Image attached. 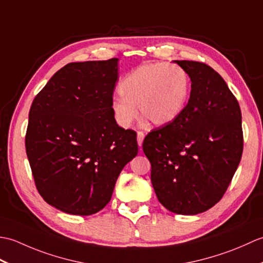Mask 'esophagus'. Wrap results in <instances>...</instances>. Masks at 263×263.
<instances>
[{
  "mask_svg": "<svg viewBox=\"0 0 263 263\" xmlns=\"http://www.w3.org/2000/svg\"><path fill=\"white\" fill-rule=\"evenodd\" d=\"M143 139H144V133L141 132V131H138V133H137V141H138L139 147L142 146Z\"/></svg>",
  "mask_w": 263,
  "mask_h": 263,
  "instance_id": "obj_1",
  "label": "esophagus"
}]
</instances>
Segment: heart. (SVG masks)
I'll list each match as a JSON object with an SVG mask.
<instances>
[{
	"instance_id": "heart-1",
	"label": "heart",
	"mask_w": 263,
	"mask_h": 263,
	"mask_svg": "<svg viewBox=\"0 0 263 263\" xmlns=\"http://www.w3.org/2000/svg\"><path fill=\"white\" fill-rule=\"evenodd\" d=\"M122 97L111 100V110L117 124L128 127L138 116L155 126L174 122L185 107L190 81L186 72L175 64H147L139 66L123 78Z\"/></svg>"
}]
</instances>
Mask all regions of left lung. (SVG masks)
<instances>
[{
  "instance_id": "obj_1",
  "label": "left lung",
  "mask_w": 263,
  "mask_h": 263,
  "mask_svg": "<svg viewBox=\"0 0 263 263\" xmlns=\"http://www.w3.org/2000/svg\"><path fill=\"white\" fill-rule=\"evenodd\" d=\"M191 79L182 114L144 138L159 202L177 215L214 206L230 185L243 153L241 108L220 74L195 61H175Z\"/></svg>"
}]
</instances>
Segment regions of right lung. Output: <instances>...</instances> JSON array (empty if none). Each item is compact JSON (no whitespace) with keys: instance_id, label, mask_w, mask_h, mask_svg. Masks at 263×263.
<instances>
[{"instance_id":"add662e5","label":"right lung","mask_w":263,"mask_h":263,"mask_svg":"<svg viewBox=\"0 0 263 263\" xmlns=\"http://www.w3.org/2000/svg\"><path fill=\"white\" fill-rule=\"evenodd\" d=\"M117 63L66 64L31 104L26 153L33 180L43 199L66 214L102 210L138 154L137 133L117 125L111 110Z\"/></svg>"}]
</instances>
